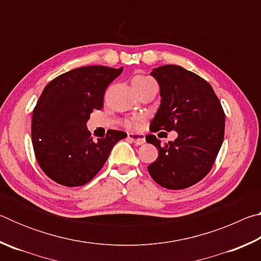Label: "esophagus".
Returning a JSON list of instances; mask_svg holds the SVG:
<instances>
[{"label":"esophagus","instance_id":"1","mask_svg":"<svg viewBox=\"0 0 261 261\" xmlns=\"http://www.w3.org/2000/svg\"><path fill=\"white\" fill-rule=\"evenodd\" d=\"M127 138H129L132 143L136 145H143L145 143V136L143 134H135V132H130V134H127Z\"/></svg>","mask_w":261,"mask_h":261}]
</instances>
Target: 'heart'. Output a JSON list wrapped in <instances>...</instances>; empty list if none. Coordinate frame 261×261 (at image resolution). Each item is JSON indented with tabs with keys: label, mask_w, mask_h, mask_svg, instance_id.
<instances>
[{
	"label": "heart",
	"mask_w": 261,
	"mask_h": 261,
	"mask_svg": "<svg viewBox=\"0 0 261 261\" xmlns=\"http://www.w3.org/2000/svg\"><path fill=\"white\" fill-rule=\"evenodd\" d=\"M154 79H152L151 77H147V76H143V74H138V76H136L134 79H132V85H134L135 88H138L140 86H144L146 85L147 83L149 82H153ZM125 125L127 127H135L137 125V122L136 120H130V121H126L125 122Z\"/></svg>",
	"instance_id": "1"
}]
</instances>
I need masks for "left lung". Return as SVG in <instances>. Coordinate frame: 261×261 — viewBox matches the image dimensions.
I'll return each mask as SVG.
<instances>
[{"mask_svg": "<svg viewBox=\"0 0 261 261\" xmlns=\"http://www.w3.org/2000/svg\"><path fill=\"white\" fill-rule=\"evenodd\" d=\"M151 74L161 95L151 131L175 130L178 136L165 146L154 135L146 136L159 151L148 173L166 189L189 188L213 167L223 143L226 116L213 88L198 74L174 64L153 69Z\"/></svg>", "mask_w": 261, "mask_h": 261, "instance_id": "obj_1", "label": "left lung"}]
</instances>
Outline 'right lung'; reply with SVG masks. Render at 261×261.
Listing matches in <instances>:
<instances>
[{"instance_id":"obj_1","label":"right lung","mask_w":261,"mask_h":261,"mask_svg":"<svg viewBox=\"0 0 261 261\" xmlns=\"http://www.w3.org/2000/svg\"><path fill=\"white\" fill-rule=\"evenodd\" d=\"M123 68L91 65L68 71L43 88L32 116V144L39 166L65 187L90 182L107 161L114 145L125 138L109 130L94 141L86 123L93 109L103 107V95Z\"/></svg>"}]
</instances>
